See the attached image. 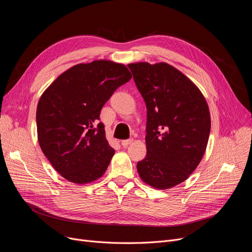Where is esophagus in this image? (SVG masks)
<instances>
[{
	"instance_id": "34e87169",
	"label": "esophagus",
	"mask_w": 252,
	"mask_h": 252,
	"mask_svg": "<svg viewBox=\"0 0 252 252\" xmlns=\"http://www.w3.org/2000/svg\"><path fill=\"white\" fill-rule=\"evenodd\" d=\"M133 141H134V139H127V140H123V141H122V145H123L124 147H126L127 145H129V144L133 143Z\"/></svg>"
}]
</instances>
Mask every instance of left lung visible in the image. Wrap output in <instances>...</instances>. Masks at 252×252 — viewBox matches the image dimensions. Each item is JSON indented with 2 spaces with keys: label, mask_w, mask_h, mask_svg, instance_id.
I'll return each instance as SVG.
<instances>
[{
  "label": "left lung",
  "mask_w": 252,
  "mask_h": 252,
  "mask_svg": "<svg viewBox=\"0 0 252 252\" xmlns=\"http://www.w3.org/2000/svg\"><path fill=\"white\" fill-rule=\"evenodd\" d=\"M127 66L147 107V154L137 163L138 173L154 188H171L186 181L202 159L210 131L207 103L167 63Z\"/></svg>",
  "instance_id": "8db88e82"
}]
</instances>
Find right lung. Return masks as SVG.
I'll return each mask as SVG.
<instances>
[{
    "label": "right lung",
    "mask_w": 252,
    "mask_h": 252,
    "mask_svg": "<svg viewBox=\"0 0 252 252\" xmlns=\"http://www.w3.org/2000/svg\"><path fill=\"white\" fill-rule=\"evenodd\" d=\"M130 78L125 65L96 60L66 70L44 92L36 108L38 143L66 180L87 184L107 169L114 150L99 123L100 112Z\"/></svg>",
    "instance_id": "obj_1"
}]
</instances>
